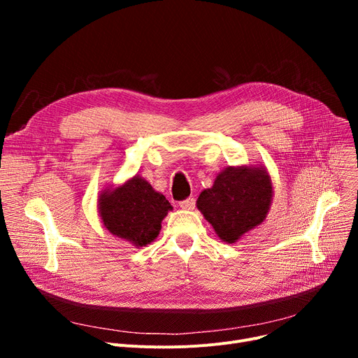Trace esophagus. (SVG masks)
<instances>
[{
  "mask_svg": "<svg viewBox=\"0 0 358 358\" xmlns=\"http://www.w3.org/2000/svg\"><path fill=\"white\" fill-rule=\"evenodd\" d=\"M178 204H180V208L184 209V210H193L194 206H196V200L193 197H189V199L180 201Z\"/></svg>",
  "mask_w": 358,
  "mask_h": 358,
  "instance_id": "34e87169",
  "label": "esophagus"
}]
</instances>
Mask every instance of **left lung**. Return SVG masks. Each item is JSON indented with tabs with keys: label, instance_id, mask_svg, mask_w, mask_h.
Returning <instances> with one entry per match:
<instances>
[{
	"label": "left lung",
	"instance_id": "obj_1",
	"mask_svg": "<svg viewBox=\"0 0 358 358\" xmlns=\"http://www.w3.org/2000/svg\"><path fill=\"white\" fill-rule=\"evenodd\" d=\"M273 194L267 168L243 164L220 171L210 189L200 193L196 206L223 242L235 243L266 220Z\"/></svg>",
	"mask_w": 358,
	"mask_h": 358
}]
</instances>
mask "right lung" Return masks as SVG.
Wrapping results in <instances>:
<instances>
[{
  "label": "right lung",
  "instance_id": "1",
  "mask_svg": "<svg viewBox=\"0 0 358 358\" xmlns=\"http://www.w3.org/2000/svg\"><path fill=\"white\" fill-rule=\"evenodd\" d=\"M104 228L139 248L155 241L173 206L139 174L101 190L97 199Z\"/></svg>",
  "mask_w": 358,
  "mask_h": 358
}]
</instances>
